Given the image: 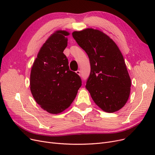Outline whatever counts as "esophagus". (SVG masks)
<instances>
[{
  "label": "esophagus",
  "mask_w": 155,
  "mask_h": 155,
  "mask_svg": "<svg viewBox=\"0 0 155 155\" xmlns=\"http://www.w3.org/2000/svg\"><path fill=\"white\" fill-rule=\"evenodd\" d=\"M76 73L78 75H79V76H80L81 72H80V71H79V70H77V71L76 72Z\"/></svg>",
  "instance_id": "obj_1"
}]
</instances>
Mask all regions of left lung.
<instances>
[{
  "mask_svg": "<svg viewBox=\"0 0 155 155\" xmlns=\"http://www.w3.org/2000/svg\"><path fill=\"white\" fill-rule=\"evenodd\" d=\"M72 36L90 61L91 70L86 88L93 101L105 112L119 110L129 99L131 81L118 46L98 30L75 31Z\"/></svg>",
  "mask_w": 155,
  "mask_h": 155,
  "instance_id": "left-lung-1",
  "label": "left lung"
}]
</instances>
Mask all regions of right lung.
Listing matches in <instances>:
<instances>
[{"label": "right lung", "instance_id": "obj_1", "mask_svg": "<svg viewBox=\"0 0 155 155\" xmlns=\"http://www.w3.org/2000/svg\"><path fill=\"white\" fill-rule=\"evenodd\" d=\"M65 30L55 31L40 48L30 74V91L42 109L57 114L70 107L81 86L80 77L69 69L63 54L67 46Z\"/></svg>", "mask_w": 155, "mask_h": 155}]
</instances>
